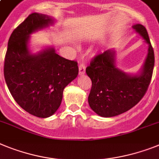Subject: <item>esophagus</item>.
I'll list each match as a JSON object with an SVG mask.
<instances>
[{"label": "esophagus", "instance_id": "1", "mask_svg": "<svg viewBox=\"0 0 159 159\" xmlns=\"http://www.w3.org/2000/svg\"><path fill=\"white\" fill-rule=\"evenodd\" d=\"M86 72V65L84 63H81L79 65V74L82 75V74H84Z\"/></svg>", "mask_w": 159, "mask_h": 159}]
</instances>
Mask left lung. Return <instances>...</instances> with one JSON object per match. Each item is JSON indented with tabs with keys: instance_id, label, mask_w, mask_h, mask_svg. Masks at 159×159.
<instances>
[{
	"instance_id": "obj_1",
	"label": "left lung",
	"mask_w": 159,
	"mask_h": 159,
	"mask_svg": "<svg viewBox=\"0 0 159 159\" xmlns=\"http://www.w3.org/2000/svg\"><path fill=\"white\" fill-rule=\"evenodd\" d=\"M133 28L149 45L139 76H130L116 68V52L111 49L96 55L86 69L92 82L88 102L100 116H116L129 111L140 102L150 86L154 66V49L145 26L136 24Z\"/></svg>"
}]
</instances>
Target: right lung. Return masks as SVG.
<instances>
[{
  "label": "right lung",
  "instance_id": "obj_1",
  "mask_svg": "<svg viewBox=\"0 0 159 159\" xmlns=\"http://www.w3.org/2000/svg\"><path fill=\"white\" fill-rule=\"evenodd\" d=\"M52 23L44 14L28 16L9 37L4 64L8 89L22 109L40 118L52 116L62 101L63 90L78 74L75 61H69L48 48L30 54V34Z\"/></svg>",
  "mask_w": 159,
  "mask_h": 159
}]
</instances>
